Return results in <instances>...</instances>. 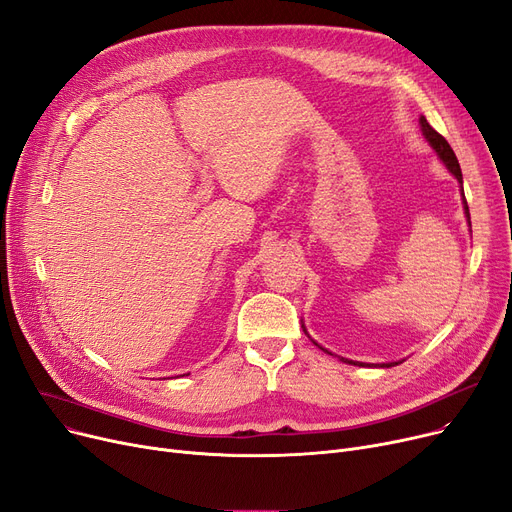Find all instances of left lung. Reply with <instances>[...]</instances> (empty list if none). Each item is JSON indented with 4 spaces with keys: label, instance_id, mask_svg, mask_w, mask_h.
Wrapping results in <instances>:
<instances>
[{
    "label": "left lung",
    "instance_id": "8db88e82",
    "mask_svg": "<svg viewBox=\"0 0 512 512\" xmlns=\"http://www.w3.org/2000/svg\"><path fill=\"white\" fill-rule=\"evenodd\" d=\"M421 129H423V135H425V139L429 141V145L431 148L435 150V154L440 156V160L448 166V170L450 173L458 179V183L462 185V173H460V164H458V160H456V154H454V150L450 148V143L437 133L429 123H427V118L425 116H421ZM462 204H465V214H467V218H469V223H471V216H469V206H467V200H465V193H462ZM306 331V329H304ZM319 346V344H316ZM321 348V346H319ZM325 350V348H323ZM327 352V350H325ZM339 360H344V362H348V364H358V367H371V364H364V362H354V360H348V358H339ZM394 364H398V362H383L381 367H394Z\"/></svg>",
    "mask_w": 512,
    "mask_h": 512
}]
</instances>
